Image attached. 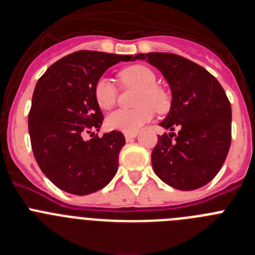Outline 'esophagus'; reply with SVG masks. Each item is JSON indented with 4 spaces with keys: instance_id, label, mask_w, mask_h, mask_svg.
I'll return each instance as SVG.
<instances>
[{
    "instance_id": "1",
    "label": "esophagus",
    "mask_w": 255,
    "mask_h": 255,
    "mask_svg": "<svg viewBox=\"0 0 255 255\" xmlns=\"http://www.w3.org/2000/svg\"><path fill=\"white\" fill-rule=\"evenodd\" d=\"M136 132H132V134H125V139H126V141H130V140H132V139L134 138H136Z\"/></svg>"
}]
</instances>
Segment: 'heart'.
Wrapping results in <instances>:
<instances>
[{"label": "heart", "mask_w": 255, "mask_h": 255, "mask_svg": "<svg viewBox=\"0 0 255 255\" xmlns=\"http://www.w3.org/2000/svg\"><path fill=\"white\" fill-rule=\"evenodd\" d=\"M123 82L128 85L139 88L135 101L138 106L132 110H116L106 119L108 129L132 134L138 132L154 116V108L158 112L166 111L170 107V96L167 92L157 85V78L153 70L144 65L126 67L121 73ZM97 105L102 110H110L117 101V89L107 76H101L93 87Z\"/></svg>", "instance_id": "heart-1"}]
</instances>
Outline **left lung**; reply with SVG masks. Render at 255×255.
I'll return each mask as SVG.
<instances>
[{
	"label": "left lung",
	"instance_id": "obj_1",
	"mask_svg": "<svg viewBox=\"0 0 255 255\" xmlns=\"http://www.w3.org/2000/svg\"><path fill=\"white\" fill-rule=\"evenodd\" d=\"M159 70L171 88L168 115L159 125L179 132L159 135L152 152L155 175L179 190L208 184L221 170L231 144V105L217 79L173 53H139Z\"/></svg>",
	"mask_w": 255,
	"mask_h": 255
}]
</instances>
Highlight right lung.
<instances>
[{"instance_id": "right-lung-1", "label": "right lung", "mask_w": 255, "mask_h": 255, "mask_svg": "<svg viewBox=\"0 0 255 255\" xmlns=\"http://www.w3.org/2000/svg\"><path fill=\"white\" fill-rule=\"evenodd\" d=\"M131 57L78 51L51 65L38 80L28 119L31 149L42 172L61 190L91 194L116 175L123 132L114 130L89 140L83 135L100 131L103 123L93 93L96 82L108 67Z\"/></svg>"}]
</instances>
